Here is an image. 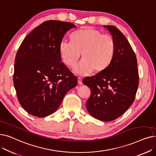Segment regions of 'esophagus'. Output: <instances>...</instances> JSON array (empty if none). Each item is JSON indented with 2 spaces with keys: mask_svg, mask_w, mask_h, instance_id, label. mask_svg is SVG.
Returning a JSON list of instances; mask_svg holds the SVG:
<instances>
[{
  "mask_svg": "<svg viewBox=\"0 0 156 156\" xmlns=\"http://www.w3.org/2000/svg\"><path fill=\"white\" fill-rule=\"evenodd\" d=\"M78 83L79 85H82V79H81V78H78Z\"/></svg>",
  "mask_w": 156,
  "mask_h": 156,
  "instance_id": "esophagus-1",
  "label": "esophagus"
}]
</instances>
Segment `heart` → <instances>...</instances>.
I'll list each match as a JSON object with an SVG mask.
<instances>
[{
    "mask_svg": "<svg viewBox=\"0 0 156 156\" xmlns=\"http://www.w3.org/2000/svg\"><path fill=\"white\" fill-rule=\"evenodd\" d=\"M71 42L62 41L59 52L64 63L73 66L81 55L83 59L74 68V72L85 75L92 72L100 71L108 66L111 61L115 42L112 36L102 34L93 28H86L74 32Z\"/></svg>",
    "mask_w": 156,
    "mask_h": 156,
    "instance_id": "b5f03b06",
    "label": "heart"
}]
</instances>
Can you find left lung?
I'll use <instances>...</instances> for the list:
<instances>
[{
	"label": "left lung",
	"instance_id": "8db88e82",
	"mask_svg": "<svg viewBox=\"0 0 156 156\" xmlns=\"http://www.w3.org/2000/svg\"><path fill=\"white\" fill-rule=\"evenodd\" d=\"M115 42L112 59L105 69L83 80L91 90L86 108L92 116L111 121L121 116L135 100L138 87L135 54L124 35L115 27L104 26Z\"/></svg>",
	"mask_w": 156,
	"mask_h": 156
}]
</instances>
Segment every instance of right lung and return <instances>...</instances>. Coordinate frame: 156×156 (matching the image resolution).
<instances>
[{"label":"right lung","instance_id":"obj_1","mask_svg":"<svg viewBox=\"0 0 156 156\" xmlns=\"http://www.w3.org/2000/svg\"><path fill=\"white\" fill-rule=\"evenodd\" d=\"M69 22H44L25 37L15 58L13 82L18 101L33 116L44 118L54 113L77 77L61 62L59 44Z\"/></svg>","mask_w":156,"mask_h":156}]
</instances>
